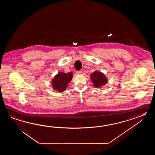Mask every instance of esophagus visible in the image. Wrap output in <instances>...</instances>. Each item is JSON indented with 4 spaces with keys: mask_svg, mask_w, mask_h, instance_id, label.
Masks as SVG:
<instances>
[{
    "mask_svg": "<svg viewBox=\"0 0 155 155\" xmlns=\"http://www.w3.org/2000/svg\"><path fill=\"white\" fill-rule=\"evenodd\" d=\"M76 73H77L78 74H82V71H77Z\"/></svg>",
    "mask_w": 155,
    "mask_h": 155,
    "instance_id": "esophagus-1",
    "label": "esophagus"
}]
</instances>
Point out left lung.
<instances>
[{"label":"left lung","instance_id":"left-lung-1","mask_svg":"<svg viewBox=\"0 0 155 155\" xmlns=\"http://www.w3.org/2000/svg\"><path fill=\"white\" fill-rule=\"evenodd\" d=\"M90 79L96 88L101 87L107 82V79L103 73L95 71L90 74Z\"/></svg>","mask_w":155,"mask_h":155}]
</instances>
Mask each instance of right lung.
I'll return each mask as SVG.
<instances>
[{
	"label": "right lung",
	"mask_w": 155,
	"mask_h": 155,
	"mask_svg": "<svg viewBox=\"0 0 155 155\" xmlns=\"http://www.w3.org/2000/svg\"><path fill=\"white\" fill-rule=\"evenodd\" d=\"M73 78V73L59 72L54 76L51 81L53 89L58 92L64 91L66 89L68 84Z\"/></svg>",
	"instance_id": "1"
}]
</instances>
